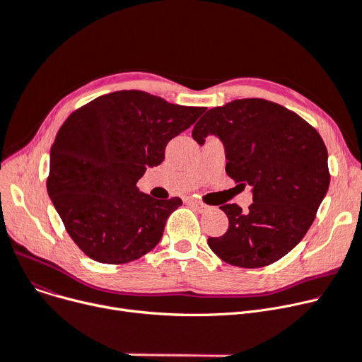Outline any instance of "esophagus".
<instances>
[{"label": "esophagus", "mask_w": 362, "mask_h": 362, "mask_svg": "<svg viewBox=\"0 0 362 362\" xmlns=\"http://www.w3.org/2000/svg\"><path fill=\"white\" fill-rule=\"evenodd\" d=\"M187 203L193 206L197 211H200V214H202V211H206V210H207V206L203 204V203H200V202H197V200H187Z\"/></svg>", "instance_id": "1"}]
</instances>
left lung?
Masks as SVG:
<instances>
[{
    "instance_id": "8db88e82",
    "label": "left lung",
    "mask_w": 362,
    "mask_h": 362,
    "mask_svg": "<svg viewBox=\"0 0 362 362\" xmlns=\"http://www.w3.org/2000/svg\"><path fill=\"white\" fill-rule=\"evenodd\" d=\"M209 134L223 143L226 174L252 187L247 210L235 203L221 206L229 226L222 237H210L209 247L238 267L278 262L304 238L329 189L323 139L300 115L259 98L209 110L193 139L203 144Z\"/></svg>"
}]
</instances>
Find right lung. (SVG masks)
Listing matches in <instances>:
<instances>
[{"label": "right lung", "mask_w": 362, "mask_h": 362, "mask_svg": "<svg viewBox=\"0 0 362 362\" xmlns=\"http://www.w3.org/2000/svg\"><path fill=\"white\" fill-rule=\"evenodd\" d=\"M206 111L141 90L103 95L74 111L51 147L48 194L77 247L90 259L122 264L158 245L180 197L140 193L146 169Z\"/></svg>", "instance_id": "obj_1"}]
</instances>
